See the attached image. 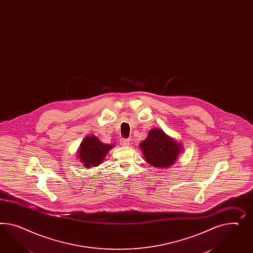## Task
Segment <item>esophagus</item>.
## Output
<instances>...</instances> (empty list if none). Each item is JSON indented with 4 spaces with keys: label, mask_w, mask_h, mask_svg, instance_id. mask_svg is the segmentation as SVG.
<instances>
[{
    "label": "esophagus",
    "mask_w": 253,
    "mask_h": 253,
    "mask_svg": "<svg viewBox=\"0 0 253 253\" xmlns=\"http://www.w3.org/2000/svg\"><path fill=\"white\" fill-rule=\"evenodd\" d=\"M120 143H121L122 146H129L130 144V140L129 139H124V138L121 139Z\"/></svg>",
    "instance_id": "esophagus-1"
}]
</instances>
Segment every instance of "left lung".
Here are the masks:
<instances>
[{
	"label": "left lung",
	"mask_w": 253,
	"mask_h": 253,
	"mask_svg": "<svg viewBox=\"0 0 253 253\" xmlns=\"http://www.w3.org/2000/svg\"><path fill=\"white\" fill-rule=\"evenodd\" d=\"M140 149L148 164L157 169H166L175 164L183 145L168 135L161 129H152L147 138L140 145Z\"/></svg>",
	"instance_id": "left-lung-1"
}]
</instances>
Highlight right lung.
Returning <instances> with one entry per match:
<instances>
[{
  "label": "right lung",
  "mask_w": 253,
  "mask_h": 253,
  "mask_svg": "<svg viewBox=\"0 0 253 253\" xmlns=\"http://www.w3.org/2000/svg\"><path fill=\"white\" fill-rule=\"evenodd\" d=\"M114 144H104L95 135L84 137L77 150V157L85 168H95L101 164Z\"/></svg>",
  "instance_id": "obj_1"
}]
</instances>
